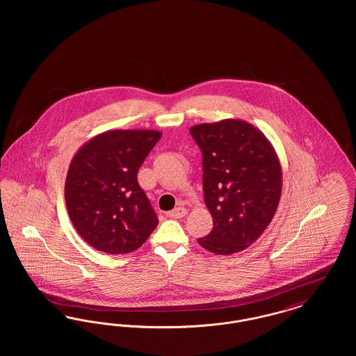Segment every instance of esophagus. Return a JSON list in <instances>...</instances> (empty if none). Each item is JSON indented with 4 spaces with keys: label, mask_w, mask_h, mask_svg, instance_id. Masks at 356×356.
Masks as SVG:
<instances>
[{
    "label": "esophagus",
    "mask_w": 356,
    "mask_h": 356,
    "mask_svg": "<svg viewBox=\"0 0 356 356\" xmlns=\"http://www.w3.org/2000/svg\"><path fill=\"white\" fill-rule=\"evenodd\" d=\"M186 213H188L186 208H184V207H177V208H175L173 211H170V212L167 213V216L172 218V219H181V218L186 216Z\"/></svg>",
    "instance_id": "obj_1"
}]
</instances>
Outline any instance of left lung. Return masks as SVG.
<instances>
[{
  "label": "left lung",
  "instance_id": "8db88e82",
  "mask_svg": "<svg viewBox=\"0 0 356 356\" xmlns=\"http://www.w3.org/2000/svg\"><path fill=\"white\" fill-rule=\"evenodd\" d=\"M203 152L204 202L213 228L197 238L216 254H237L270 225L282 196L283 173L270 140L240 119L193 125Z\"/></svg>",
  "mask_w": 356,
  "mask_h": 356
}]
</instances>
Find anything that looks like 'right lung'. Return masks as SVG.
<instances>
[{"label": "right lung", "mask_w": 356, "mask_h": 356, "mask_svg": "<svg viewBox=\"0 0 356 356\" xmlns=\"http://www.w3.org/2000/svg\"><path fill=\"white\" fill-rule=\"evenodd\" d=\"M154 129H112L81 145L69 164L65 203L77 234L97 251L129 254L157 227L137 172L161 137Z\"/></svg>", "instance_id": "right-lung-1"}]
</instances>
